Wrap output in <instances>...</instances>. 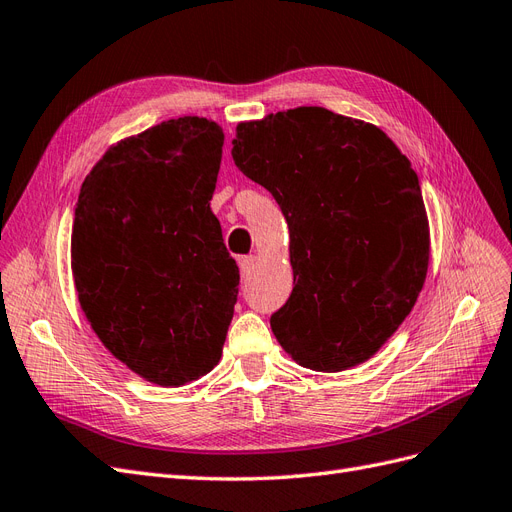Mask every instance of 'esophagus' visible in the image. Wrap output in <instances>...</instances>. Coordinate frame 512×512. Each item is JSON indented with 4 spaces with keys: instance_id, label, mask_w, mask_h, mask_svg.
<instances>
[{
    "instance_id": "esophagus-1",
    "label": "esophagus",
    "mask_w": 512,
    "mask_h": 512,
    "mask_svg": "<svg viewBox=\"0 0 512 512\" xmlns=\"http://www.w3.org/2000/svg\"><path fill=\"white\" fill-rule=\"evenodd\" d=\"M254 267H256V256H243V258H239L241 277H250Z\"/></svg>"
}]
</instances>
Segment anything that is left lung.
I'll use <instances>...</instances> for the list:
<instances>
[{
  "mask_svg": "<svg viewBox=\"0 0 512 512\" xmlns=\"http://www.w3.org/2000/svg\"><path fill=\"white\" fill-rule=\"evenodd\" d=\"M232 160L290 228L294 288L277 342L314 371L369 361L406 320L429 269V220L410 160L374 123L322 106L241 121Z\"/></svg>",
  "mask_w": 512,
  "mask_h": 512,
  "instance_id": "1",
  "label": "left lung"
}]
</instances>
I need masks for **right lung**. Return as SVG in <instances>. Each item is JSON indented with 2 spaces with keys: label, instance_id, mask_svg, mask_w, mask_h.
<instances>
[{
  "label": "right lung",
  "instance_id": "obj_1",
  "mask_svg": "<svg viewBox=\"0 0 512 512\" xmlns=\"http://www.w3.org/2000/svg\"><path fill=\"white\" fill-rule=\"evenodd\" d=\"M224 132L179 117L106 149L81 185L70 265L91 329L136 376L183 386L218 365L239 269L209 200Z\"/></svg>",
  "mask_w": 512,
  "mask_h": 512
}]
</instances>
